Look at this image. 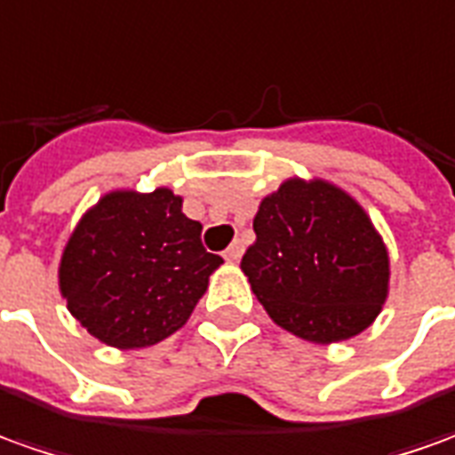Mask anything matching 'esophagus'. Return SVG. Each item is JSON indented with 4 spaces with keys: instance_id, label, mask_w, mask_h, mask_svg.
Returning a JSON list of instances; mask_svg holds the SVG:
<instances>
[{
    "instance_id": "1",
    "label": "esophagus",
    "mask_w": 455,
    "mask_h": 455,
    "mask_svg": "<svg viewBox=\"0 0 455 455\" xmlns=\"http://www.w3.org/2000/svg\"><path fill=\"white\" fill-rule=\"evenodd\" d=\"M241 253H243V243H241V241H234L227 251H224V259H227L228 264H236L241 259Z\"/></svg>"
}]
</instances>
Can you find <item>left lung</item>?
<instances>
[{
  "mask_svg": "<svg viewBox=\"0 0 455 455\" xmlns=\"http://www.w3.org/2000/svg\"><path fill=\"white\" fill-rule=\"evenodd\" d=\"M241 259L267 314L311 344L369 329L388 296V251L363 206L323 179H286L253 216Z\"/></svg>",
  "mask_w": 455,
  "mask_h": 455,
  "instance_id": "1",
  "label": "left lung"
}]
</instances>
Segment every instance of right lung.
Returning <instances> with one entry per match:
<instances>
[{
    "label": "right lung",
    "instance_id": "add662e5",
    "mask_svg": "<svg viewBox=\"0 0 455 455\" xmlns=\"http://www.w3.org/2000/svg\"><path fill=\"white\" fill-rule=\"evenodd\" d=\"M221 264L172 188H122L79 219L61 253L59 291L101 344L144 348L187 323Z\"/></svg>",
    "mask_w": 455,
    "mask_h": 455
}]
</instances>
